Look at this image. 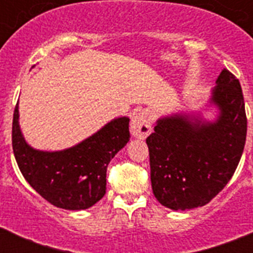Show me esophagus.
Returning a JSON list of instances; mask_svg holds the SVG:
<instances>
[{
	"mask_svg": "<svg viewBox=\"0 0 253 253\" xmlns=\"http://www.w3.org/2000/svg\"><path fill=\"white\" fill-rule=\"evenodd\" d=\"M152 130V118L151 113L147 110L139 111L131 119V134L138 139H144L151 134Z\"/></svg>",
	"mask_w": 253,
	"mask_h": 253,
	"instance_id": "obj_1",
	"label": "esophagus"
}]
</instances>
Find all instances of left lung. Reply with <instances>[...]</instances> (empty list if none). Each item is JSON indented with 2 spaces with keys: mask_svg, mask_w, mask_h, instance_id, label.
Returning <instances> with one entry per match:
<instances>
[{
  "mask_svg": "<svg viewBox=\"0 0 253 253\" xmlns=\"http://www.w3.org/2000/svg\"><path fill=\"white\" fill-rule=\"evenodd\" d=\"M215 122L174 114L158 121L146 139L156 200L172 210L209 204L227 185L243 154L247 117L239 80L223 69L212 89Z\"/></svg>",
  "mask_w": 253,
  "mask_h": 253,
  "instance_id": "obj_1",
  "label": "left lung"
}]
</instances>
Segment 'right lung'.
I'll return each mask as SVG.
<instances>
[{
    "label": "right lung",
    "mask_w": 253,
    "mask_h": 253,
    "mask_svg": "<svg viewBox=\"0 0 253 253\" xmlns=\"http://www.w3.org/2000/svg\"><path fill=\"white\" fill-rule=\"evenodd\" d=\"M14 109L11 142L19 170L49 204L65 210H84L106 193V169L130 140L127 117L113 119L94 135L68 150L45 152L26 143Z\"/></svg>",
    "instance_id": "1"
}]
</instances>
